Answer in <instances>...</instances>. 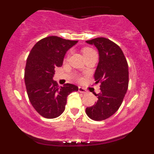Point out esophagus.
Instances as JSON below:
<instances>
[{
	"mask_svg": "<svg viewBox=\"0 0 154 154\" xmlns=\"http://www.w3.org/2000/svg\"><path fill=\"white\" fill-rule=\"evenodd\" d=\"M78 91L79 92V93H87L88 91H86L85 88H83L82 87H79L78 88Z\"/></svg>",
	"mask_w": 154,
	"mask_h": 154,
	"instance_id": "obj_1",
	"label": "esophagus"
}]
</instances>
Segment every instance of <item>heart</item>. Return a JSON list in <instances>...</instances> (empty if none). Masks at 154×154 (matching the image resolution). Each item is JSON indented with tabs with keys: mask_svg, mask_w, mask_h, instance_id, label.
<instances>
[{
	"mask_svg": "<svg viewBox=\"0 0 154 154\" xmlns=\"http://www.w3.org/2000/svg\"><path fill=\"white\" fill-rule=\"evenodd\" d=\"M82 52H83V54H84L85 57L88 56V55L93 54V53H95V51L93 50V49H92L91 48H83Z\"/></svg>",
	"mask_w": 154,
	"mask_h": 154,
	"instance_id": "b5f03b06",
	"label": "heart"
}]
</instances>
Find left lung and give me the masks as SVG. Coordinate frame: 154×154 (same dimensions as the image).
Returning <instances> with one entry per match:
<instances>
[{"label": "left lung", "mask_w": 154, "mask_h": 154, "mask_svg": "<svg viewBox=\"0 0 154 154\" xmlns=\"http://www.w3.org/2000/svg\"><path fill=\"white\" fill-rule=\"evenodd\" d=\"M98 49L99 61L95 69V84L100 82V92L95 94L98 100L86 108V114L95 121L112 116L122 103L128 88V64L119 45L109 39L98 38L88 40Z\"/></svg>", "instance_id": "left-lung-1"}]
</instances>
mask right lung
Here are the masks:
<instances>
[{"instance_id":"1","label":"right lung","mask_w":154,"mask_h":154,"mask_svg":"<svg viewBox=\"0 0 154 154\" xmlns=\"http://www.w3.org/2000/svg\"><path fill=\"white\" fill-rule=\"evenodd\" d=\"M77 42L47 37L35 44L28 56L24 71L26 93L32 106L43 117L59 116L65 110L67 96L78 91L75 85L59 86L53 79L55 68L62 66L66 51Z\"/></svg>"}]
</instances>
